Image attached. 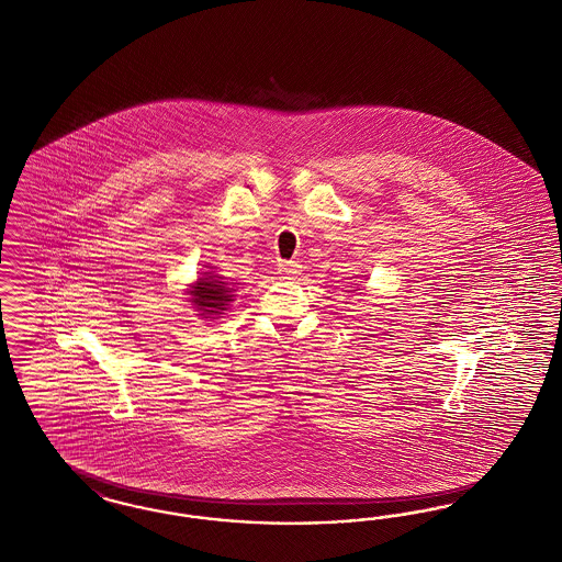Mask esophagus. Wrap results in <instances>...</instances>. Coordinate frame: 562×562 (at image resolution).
I'll use <instances>...</instances> for the list:
<instances>
[{"label": "esophagus", "mask_w": 562, "mask_h": 562, "mask_svg": "<svg viewBox=\"0 0 562 562\" xmlns=\"http://www.w3.org/2000/svg\"><path fill=\"white\" fill-rule=\"evenodd\" d=\"M278 273L282 280H292L301 273V266H299V261H286V263L278 266Z\"/></svg>", "instance_id": "34e87169"}]
</instances>
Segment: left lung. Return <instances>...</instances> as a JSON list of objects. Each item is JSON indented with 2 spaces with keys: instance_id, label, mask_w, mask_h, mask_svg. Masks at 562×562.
Masks as SVG:
<instances>
[{
  "instance_id": "1",
  "label": "left lung",
  "mask_w": 562,
  "mask_h": 562,
  "mask_svg": "<svg viewBox=\"0 0 562 562\" xmlns=\"http://www.w3.org/2000/svg\"><path fill=\"white\" fill-rule=\"evenodd\" d=\"M351 289H353V286H351ZM358 291H361V289H358Z\"/></svg>"
}]
</instances>
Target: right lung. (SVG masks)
Returning <instances> with one entry per match:
<instances>
[{"label": "right lung", "mask_w": 562, "mask_h": 562, "mask_svg": "<svg viewBox=\"0 0 562 562\" xmlns=\"http://www.w3.org/2000/svg\"><path fill=\"white\" fill-rule=\"evenodd\" d=\"M206 271H201V276L188 284L186 294L188 303L199 312V317H204L209 322L222 319L229 305L236 301V289L234 282H227L222 273L213 270L211 266H204Z\"/></svg>", "instance_id": "1"}]
</instances>
